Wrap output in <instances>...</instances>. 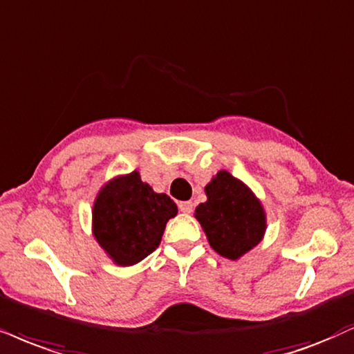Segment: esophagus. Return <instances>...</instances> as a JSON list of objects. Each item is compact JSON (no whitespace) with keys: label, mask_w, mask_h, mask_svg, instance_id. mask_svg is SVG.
<instances>
[{"label":"esophagus","mask_w":354,"mask_h":354,"mask_svg":"<svg viewBox=\"0 0 354 354\" xmlns=\"http://www.w3.org/2000/svg\"><path fill=\"white\" fill-rule=\"evenodd\" d=\"M178 207H180V211L185 212V214H191V212L194 211V204L191 201H183L178 204Z\"/></svg>","instance_id":"1"}]
</instances>
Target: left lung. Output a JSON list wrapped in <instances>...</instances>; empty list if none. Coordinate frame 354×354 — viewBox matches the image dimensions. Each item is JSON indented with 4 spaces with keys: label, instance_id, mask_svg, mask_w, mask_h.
I'll return each mask as SVG.
<instances>
[{
    "label": "left lung",
    "instance_id": "8db88e82",
    "mask_svg": "<svg viewBox=\"0 0 354 354\" xmlns=\"http://www.w3.org/2000/svg\"><path fill=\"white\" fill-rule=\"evenodd\" d=\"M207 201L196 207V219L203 225L207 241L223 257L239 259L261 242L266 216L261 203L244 183L219 171L206 186Z\"/></svg>",
    "mask_w": 354,
    "mask_h": 354
}]
</instances>
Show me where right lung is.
<instances>
[{"instance_id": "right-lung-1", "label": "right lung", "mask_w": 354, "mask_h": 354, "mask_svg": "<svg viewBox=\"0 0 354 354\" xmlns=\"http://www.w3.org/2000/svg\"><path fill=\"white\" fill-rule=\"evenodd\" d=\"M178 207L133 171L110 181L93 206V236L118 266H133L160 245Z\"/></svg>"}]
</instances>
